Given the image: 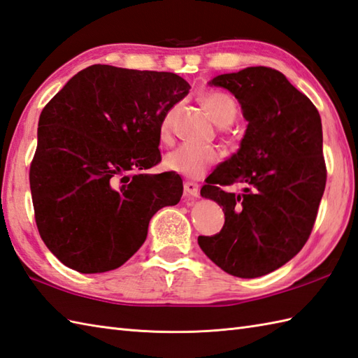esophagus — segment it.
I'll use <instances>...</instances> for the list:
<instances>
[{
    "label": "esophagus",
    "mask_w": 358,
    "mask_h": 358,
    "mask_svg": "<svg viewBox=\"0 0 358 358\" xmlns=\"http://www.w3.org/2000/svg\"><path fill=\"white\" fill-rule=\"evenodd\" d=\"M184 188H185V193L193 196V197H197L199 196V185L196 184V182H192V180H187L184 184Z\"/></svg>",
    "instance_id": "34e87169"
}]
</instances>
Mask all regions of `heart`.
<instances>
[{
  "label": "heart",
  "mask_w": 358,
  "mask_h": 358,
  "mask_svg": "<svg viewBox=\"0 0 358 358\" xmlns=\"http://www.w3.org/2000/svg\"><path fill=\"white\" fill-rule=\"evenodd\" d=\"M201 106L214 124L219 127H228L233 124L237 116V106L234 99L227 93L208 92L201 94ZM171 130V113L165 115L161 125H159V138L169 141ZM220 153L214 147H193L180 145L173 152L166 153L164 157L165 169L174 171L187 178H201L219 161Z\"/></svg>",
  "instance_id": "1"
}]
</instances>
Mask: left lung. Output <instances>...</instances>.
I'll use <instances>...</instances> for the list:
<instances>
[{"label": "left lung", "mask_w": 358, "mask_h": 358, "mask_svg": "<svg viewBox=\"0 0 358 358\" xmlns=\"http://www.w3.org/2000/svg\"><path fill=\"white\" fill-rule=\"evenodd\" d=\"M208 84L234 94L248 127L237 153L201 189L222 206L225 224L197 242L225 273L254 279L289 262L313 231L327 185L322 119L306 94L271 67H246ZM236 181L245 187L242 195L221 189Z\"/></svg>", "instance_id": "8db88e82"}]
</instances>
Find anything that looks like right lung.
<instances>
[{"mask_svg": "<svg viewBox=\"0 0 358 358\" xmlns=\"http://www.w3.org/2000/svg\"><path fill=\"white\" fill-rule=\"evenodd\" d=\"M189 89L170 71L94 64L43 108L30 192L39 236L66 266L124 265L156 211L180 201L179 174L145 170L161 162L159 125Z\"/></svg>", "mask_w": 358, "mask_h": 358, "instance_id": "1", "label": "right lung"}]
</instances>
